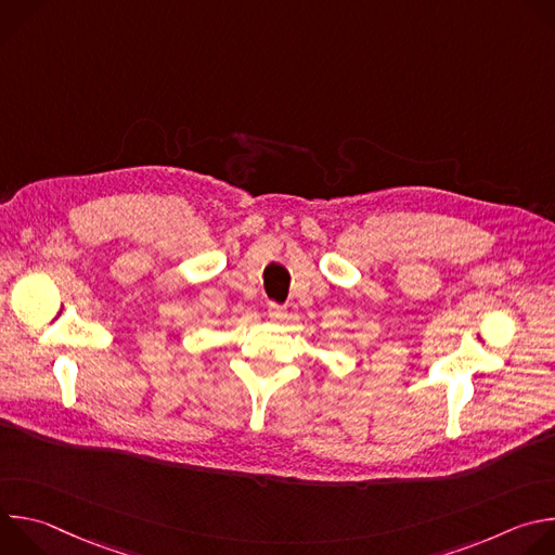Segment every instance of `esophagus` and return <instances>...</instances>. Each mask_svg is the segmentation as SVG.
Wrapping results in <instances>:
<instances>
[{"mask_svg": "<svg viewBox=\"0 0 555 555\" xmlns=\"http://www.w3.org/2000/svg\"><path fill=\"white\" fill-rule=\"evenodd\" d=\"M268 315H270L272 321H283L285 319V307H281L276 302H270L268 305Z\"/></svg>", "mask_w": 555, "mask_h": 555, "instance_id": "esophagus-1", "label": "esophagus"}]
</instances>
